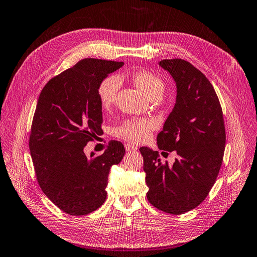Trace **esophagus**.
<instances>
[{
	"label": "esophagus",
	"mask_w": 257,
	"mask_h": 257,
	"mask_svg": "<svg viewBox=\"0 0 257 257\" xmlns=\"http://www.w3.org/2000/svg\"><path fill=\"white\" fill-rule=\"evenodd\" d=\"M124 149H126L127 152H134V151L138 150V146L133 145V144H126L124 145Z\"/></svg>",
	"instance_id": "34e87169"
}]
</instances>
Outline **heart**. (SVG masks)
<instances>
[{"mask_svg":"<svg viewBox=\"0 0 257 257\" xmlns=\"http://www.w3.org/2000/svg\"><path fill=\"white\" fill-rule=\"evenodd\" d=\"M131 79L149 99L159 98L165 90L164 80L149 71L135 72L131 74ZM119 86L120 80L115 75L108 76L102 80L98 88V97L102 107L107 108L113 104ZM155 126V121L152 119H129L118 127L116 134L127 141L140 143L145 141L151 136V133Z\"/></svg>","mask_w":257,"mask_h":257,"instance_id":"heart-1","label":"heart"}]
</instances>
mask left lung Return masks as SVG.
Returning <instances> with one entry per match:
<instances>
[{
	"instance_id": "1",
	"label": "left lung",
	"mask_w": 257,
	"mask_h": 257,
	"mask_svg": "<svg viewBox=\"0 0 257 257\" xmlns=\"http://www.w3.org/2000/svg\"><path fill=\"white\" fill-rule=\"evenodd\" d=\"M159 65L175 82L177 99L157 144L178 157L169 166L161 164L157 151L143 146L140 152L148 200L178 215L199 206L214 185L225 151V126L214 88L199 70L182 59H165Z\"/></svg>"
}]
</instances>
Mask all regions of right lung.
Masks as SVG:
<instances>
[{"label": "right lung", "instance_id": "obj_1", "mask_svg": "<svg viewBox=\"0 0 257 257\" xmlns=\"http://www.w3.org/2000/svg\"><path fill=\"white\" fill-rule=\"evenodd\" d=\"M122 65L86 58L51 78L39 97L29 142L36 179L48 199L70 215H86L104 203L109 168L124 155L118 141L98 157L84 153L102 130L99 85Z\"/></svg>", "mask_w": 257, "mask_h": 257}]
</instances>
